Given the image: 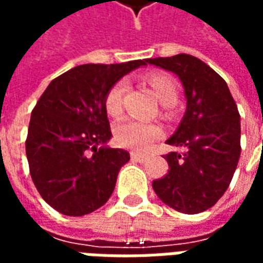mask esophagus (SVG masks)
<instances>
[{
	"label": "esophagus",
	"instance_id": "34e87169",
	"mask_svg": "<svg viewBox=\"0 0 263 263\" xmlns=\"http://www.w3.org/2000/svg\"><path fill=\"white\" fill-rule=\"evenodd\" d=\"M132 160H137V162H146L148 160V156H145L142 154H138V152H131Z\"/></svg>",
	"mask_w": 263,
	"mask_h": 263
}]
</instances>
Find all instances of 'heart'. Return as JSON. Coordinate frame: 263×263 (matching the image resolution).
<instances>
[{
	"label": "heart",
	"instance_id": "b5f03b06",
	"mask_svg": "<svg viewBox=\"0 0 263 263\" xmlns=\"http://www.w3.org/2000/svg\"><path fill=\"white\" fill-rule=\"evenodd\" d=\"M148 83L155 97L159 100V103L165 107H172L177 101V87L176 83L167 74H154L148 76ZM126 91V83L124 80L115 83L109 88L105 96V109L111 117H118L122 111V97ZM162 135L160 126L155 124H145L135 120L121 121L115 126V139L117 142L132 149H148L151 143L156 141Z\"/></svg>",
	"mask_w": 263,
	"mask_h": 263
}]
</instances>
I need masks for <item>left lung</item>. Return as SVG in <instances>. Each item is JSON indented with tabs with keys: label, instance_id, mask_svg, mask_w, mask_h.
I'll list each match as a JSON object with an SVG mask.
<instances>
[{
	"label": "left lung",
	"instance_id": "1",
	"mask_svg": "<svg viewBox=\"0 0 263 263\" xmlns=\"http://www.w3.org/2000/svg\"><path fill=\"white\" fill-rule=\"evenodd\" d=\"M182 81L186 112L166 143L169 169L152 183L158 197L186 214L203 213L226 193L241 155V122L237 104L224 79L190 54L148 59Z\"/></svg>",
	"mask_w": 263,
	"mask_h": 263
}]
</instances>
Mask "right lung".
I'll list each match as a JSON object with an SVG mask.
<instances>
[{"instance_id": "1", "label": "right lung", "mask_w": 263, "mask_h": 263, "mask_svg": "<svg viewBox=\"0 0 263 263\" xmlns=\"http://www.w3.org/2000/svg\"><path fill=\"white\" fill-rule=\"evenodd\" d=\"M148 59L118 65H81L50 81L32 111L26 158L33 184L46 203L70 217L108 201L125 149L107 146L112 134L105 96L121 77Z\"/></svg>"}]
</instances>
